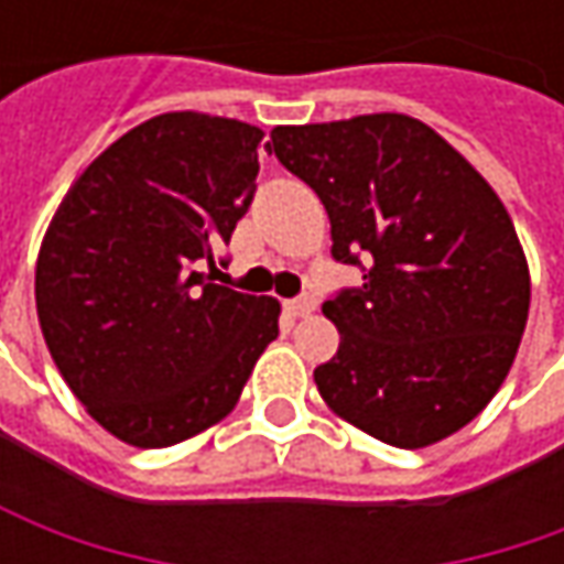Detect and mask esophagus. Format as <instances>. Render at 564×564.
Segmentation results:
<instances>
[{"mask_svg":"<svg viewBox=\"0 0 564 564\" xmlns=\"http://www.w3.org/2000/svg\"><path fill=\"white\" fill-rule=\"evenodd\" d=\"M285 311L292 316H311L316 311V301L311 294H304V297H292V301H285Z\"/></svg>","mask_w":564,"mask_h":564,"instance_id":"obj_1","label":"esophagus"}]
</instances>
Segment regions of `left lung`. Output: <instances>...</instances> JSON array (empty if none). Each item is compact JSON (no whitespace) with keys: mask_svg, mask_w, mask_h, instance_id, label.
<instances>
[{"mask_svg":"<svg viewBox=\"0 0 564 564\" xmlns=\"http://www.w3.org/2000/svg\"><path fill=\"white\" fill-rule=\"evenodd\" d=\"M270 138L326 206L333 257L364 270L360 289L323 304L341 336L314 370L323 401L395 448L458 433L509 377L528 323L531 275L509 209L411 116L279 124Z\"/></svg>","mask_w":564,"mask_h":564,"instance_id":"8db88e82","label":"left lung"}]
</instances>
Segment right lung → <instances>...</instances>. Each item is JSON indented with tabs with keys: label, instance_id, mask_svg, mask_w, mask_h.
Here are the masks:
<instances>
[{
	"label": "right lung",
	"instance_id": "right-lung-1",
	"mask_svg": "<svg viewBox=\"0 0 564 564\" xmlns=\"http://www.w3.org/2000/svg\"><path fill=\"white\" fill-rule=\"evenodd\" d=\"M263 131L165 112L121 134L55 209L36 316L55 367L121 443L165 448L219 423L279 336V301L213 285L248 213Z\"/></svg>",
	"mask_w": 564,
	"mask_h": 564
}]
</instances>
